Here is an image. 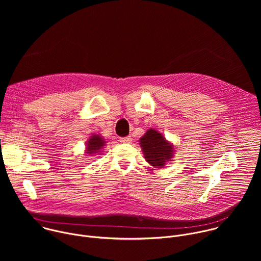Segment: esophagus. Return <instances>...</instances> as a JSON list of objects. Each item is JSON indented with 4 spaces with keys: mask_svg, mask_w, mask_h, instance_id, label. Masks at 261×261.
<instances>
[{
    "mask_svg": "<svg viewBox=\"0 0 261 261\" xmlns=\"http://www.w3.org/2000/svg\"><path fill=\"white\" fill-rule=\"evenodd\" d=\"M120 142H122V143H130L131 141H132V138H131V136H126V137H121L120 138V140H119Z\"/></svg>",
    "mask_w": 261,
    "mask_h": 261,
    "instance_id": "34e87169",
    "label": "esophagus"
}]
</instances>
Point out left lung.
Instances as JSON below:
<instances>
[{"mask_svg":"<svg viewBox=\"0 0 261 261\" xmlns=\"http://www.w3.org/2000/svg\"><path fill=\"white\" fill-rule=\"evenodd\" d=\"M145 161L155 168H162L172 161L174 146L162 133L155 129H148L139 139Z\"/></svg>","mask_w":261,"mask_h":261,"instance_id":"obj_1","label":"left lung"}]
</instances>
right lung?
I'll use <instances>...</instances> for the list:
<instances>
[{
	"mask_svg": "<svg viewBox=\"0 0 261 261\" xmlns=\"http://www.w3.org/2000/svg\"><path fill=\"white\" fill-rule=\"evenodd\" d=\"M105 140L100 134H93L86 144V155L94 156L96 154H100L102 148L105 145Z\"/></svg>",
	"mask_w": 261,
	"mask_h": 261,
	"instance_id": "add662e5",
	"label": "right lung"
}]
</instances>
